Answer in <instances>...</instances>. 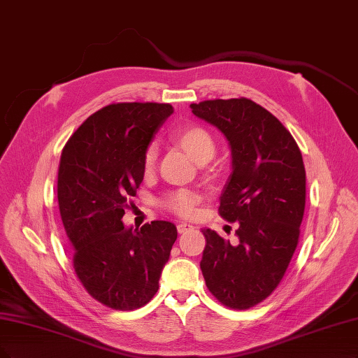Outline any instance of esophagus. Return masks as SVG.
<instances>
[{"label":"esophagus","instance_id":"obj_1","mask_svg":"<svg viewBox=\"0 0 358 358\" xmlns=\"http://www.w3.org/2000/svg\"><path fill=\"white\" fill-rule=\"evenodd\" d=\"M191 229H194V227L189 225V224H183V222H182V224L178 225V232H179V234H183V232L191 231Z\"/></svg>","mask_w":358,"mask_h":358}]
</instances>
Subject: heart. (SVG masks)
Returning a JSON list of instances; mask_svg holds the SVG:
<instances>
[{"mask_svg": "<svg viewBox=\"0 0 358 358\" xmlns=\"http://www.w3.org/2000/svg\"><path fill=\"white\" fill-rule=\"evenodd\" d=\"M173 139L182 150L199 164H206L207 162H210L216 154V141L213 138V134L200 124H187L179 127L173 133ZM157 146L151 145L146 150L143 158V169L146 173H151L154 170ZM199 201L200 195L196 192L180 189L169 194L164 200V206L169 210L175 212L180 216H189L194 210L195 204Z\"/></svg>", "mask_w": 358, "mask_h": 358, "instance_id": "1", "label": "heart"}]
</instances>
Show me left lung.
Instances as JSON below:
<instances>
[{
    "instance_id": "8db88e82",
    "label": "left lung",
    "mask_w": 358,
    "mask_h": 358,
    "mask_svg": "<svg viewBox=\"0 0 358 358\" xmlns=\"http://www.w3.org/2000/svg\"><path fill=\"white\" fill-rule=\"evenodd\" d=\"M189 108L228 141L231 175L219 212L238 224L237 244L203 229V277L220 303L248 310L274 292L298 245L306 191L302 154L286 127L245 97Z\"/></svg>"
}]
</instances>
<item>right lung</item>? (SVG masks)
<instances>
[{
	"label": "right lung",
	"mask_w": 358,
	"mask_h": 358,
	"mask_svg": "<svg viewBox=\"0 0 358 358\" xmlns=\"http://www.w3.org/2000/svg\"><path fill=\"white\" fill-rule=\"evenodd\" d=\"M173 110L169 103L108 105L83 122L60 157L57 200L73 268L90 296L113 310L152 299L178 238L167 220L136 229L121 220L143 180L145 152Z\"/></svg>",
	"instance_id": "right-lung-1"
}]
</instances>
